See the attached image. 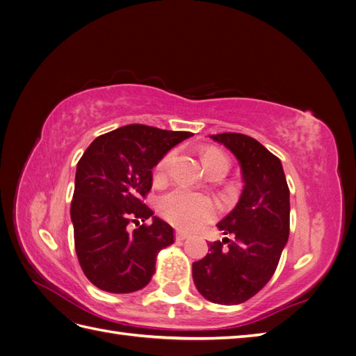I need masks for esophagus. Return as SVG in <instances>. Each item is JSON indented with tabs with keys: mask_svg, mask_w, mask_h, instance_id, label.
Wrapping results in <instances>:
<instances>
[{
	"mask_svg": "<svg viewBox=\"0 0 356 356\" xmlns=\"http://www.w3.org/2000/svg\"><path fill=\"white\" fill-rule=\"evenodd\" d=\"M188 233H186V232H182V230H177L175 232V239L177 241H186L187 238H188Z\"/></svg>",
	"mask_w": 356,
	"mask_h": 356,
	"instance_id": "esophagus-1",
	"label": "esophagus"
}]
</instances>
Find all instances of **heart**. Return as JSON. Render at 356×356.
Returning <instances> with one entry per match:
<instances>
[{"instance_id":"heart-1","label":"heart","mask_w":356,"mask_h":356,"mask_svg":"<svg viewBox=\"0 0 356 356\" xmlns=\"http://www.w3.org/2000/svg\"><path fill=\"white\" fill-rule=\"evenodd\" d=\"M174 157L175 153L169 152L160 159L154 172L156 178L160 179L166 177ZM203 163L208 172H211L218 166L229 168V159L218 149H208L203 154ZM159 211L165 220L177 227L195 230L217 217L218 207L209 196L178 187L159 199Z\"/></svg>"}]
</instances>
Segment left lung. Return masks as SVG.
<instances>
[{"mask_svg":"<svg viewBox=\"0 0 356 356\" xmlns=\"http://www.w3.org/2000/svg\"><path fill=\"white\" fill-rule=\"evenodd\" d=\"M239 160L243 191L217 227L227 234L209 242V252L193 263V281L212 303L241 305L273 276L289 234V188L282 163L257 139L225 132L211 135Z\"/></svg>","mask_w":356,"mask_h":356,"instance_id":"left-lung-1","label":"left lung"}]
</instances>
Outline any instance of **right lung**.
I'll return each instance as SVG.
<instances>
[{
    "mask_svg": "<svg viewBox=\"0 0 356 356\" xmlns=\"http://www.w3.org/2000/svg\"><path fill=\"white\" fill-rule=\"evenodd\" d=\"M191 135L127 124L96 138L79 160L71 202L74 245L95 286L126 294L152 281L159 251L174 243V229L144 203L152 170ZM149 216L154 222L147 225Z\"/></svg>",
    "mask_w": 356,
    "mask_h": 356,
    "instance_id": "1",
    "label": "right lung"
}]
</instances>
